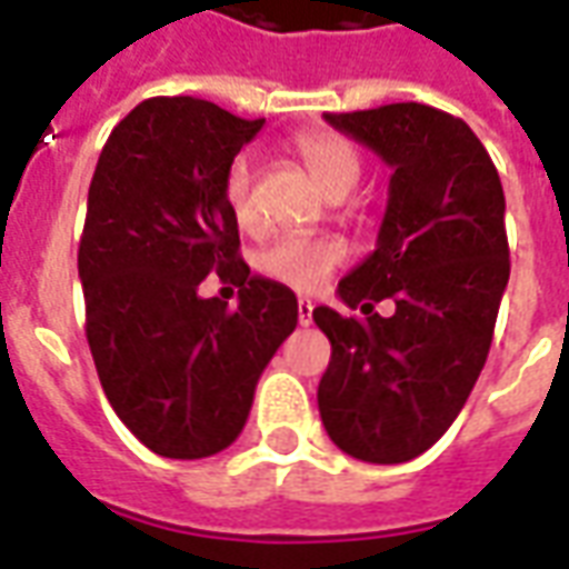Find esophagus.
<instances>
[{
	"instance_id": "esophagus-1",
	"label": "esophagus",
	"mask_w": 569,
	"mask_h": 569,
	"mask_svg": "<svg viewBox=\"0 0 569 569\" xmlns=\"http://www.w3.org/2000/svg\"><path fill=\"white\" fill-rule=\"evenodd\" d=\"M298 322H301V326H310V322H313V305H310L308 298L298 301Z\"/></svg>"
}]
</instances>
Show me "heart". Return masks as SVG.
Listing matches in <instances>:
<instances>
[{"mask_svg":"<svg viewBox=\"0 0 569 569\" xmlns=\"http://www.w3.org/2000/svg\"><path fill=\"white\" fill-rule=\"evenodd\" d=\"M298 158L305 161L308 173L317 186L332 194L335 188L357 182L359 158L353 146L335 133H305L296 140ZM224 207L231 212L237 228L256 231L259 228V207H256V167L247 154L231 161L224 173ZM347 249L332 237H280L261 252L259 268L277 283L289 286L296 292H317L332 277V271L345 261Z\"/></svg>","mask_w":569,"mask_h":569,"instance_id":"obj_1","label":"heart"}]
</instances>
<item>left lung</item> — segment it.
Here are the masks:
<instances>
[{"instance_id":"left-lung-1","label":"left lung","mask_w":569,"mask_h":569,"mask_svg":"<svg viewBox=\"0 0 569 569\" xmlns=\"http://www.w3.org/2000/svg\"><path fill=\"white\" fill-rule=\"evenodd\" d=\"M393 176L378 247L338 283L366 317L313 310L332 341L317 402L329 439L366 463H406L460 415L509 283L500 176L466 121L423 103L326 112ZM393 297L390 318L373 305Z\"/></svg>"}]
</instances>
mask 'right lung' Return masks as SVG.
Instances as JSON below:
<instances>
[{"mask_svg": "<svg viewBox=\"0 0 569 569\" xmlns=\"http://www.w3.org/2000/svg\"><path fill=\"white\" fill-rule=\"evenodd\" d=\"M264 121L194 97L142 100L109 133L79 243L88 345L109 406L161 457L224 451L298 322L289 286L249 273L224 173ZM216 270L238 308L200 299Z\"/></svg>", "mask_w": 569, "mask_h": 569, "instance_id": "1", "label": "right lung"}]
</instances>
